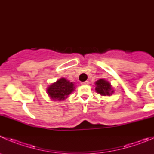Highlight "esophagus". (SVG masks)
Instances as JSON below:
<instances>
[{
    "label": "esophagus",
    "instance_id": "esophagus-1",
    "mask_svg": "<svg viewBox=\"0 0 154 154\" xmlns=\"http://www.w3.org/2000/svg\"><path fill=\"white\" fill-rule=\"evenodd\" d=\"M82 85H88V81H85V82H82L81 83Z\"/></svg>",
    "mask_w": 154,
    "mask_h": 154
}]
</instances>
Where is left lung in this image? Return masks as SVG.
<instances>
[{
    "label": "left lung",
    "instance_id": "8db88e82",
    "mask_svg": "<svg viewBox=\"0 0 154 154\" xmlns=\"http://www.w3.org/2000/svg\"><path fill=\"white\" fill-rule=\"evenodd\" d=\"M95 91L103 96H110L114 93L111 83L104 79H100L95 82Z\"/></svg>",
    "mask_w": 154,
    "mask_h": 154
}]
</instances>
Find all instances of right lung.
I'll use <instances>...</instances> for the list:
<instances>
[{"label":"right lung","mask_w":154,"mask_h":154,"mask_svg":"<svg viewBox=\"0 0 154 154\" xmlns=\"http://www.w3.org/2000/svg\"><path fill=\"white\" fill-rule=\"evenodd\" d=\"M74 83L62 77L47 88V93L51 100H64L75 89Z\"/></svg>","instance_id":"add662e5"}]
</instances>
